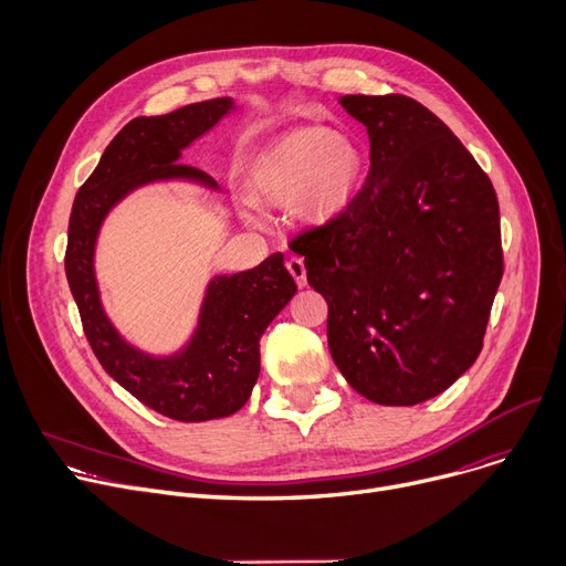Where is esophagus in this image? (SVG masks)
Listing matches in <instances>:
<instances>
[{
    "label": "esophagus",
    "mask_w": 566,
    "mask_h": 566,
    "mask_svg": "<svg viewBox=\"0 0 566 566\" xmlns=\"http://www.w3.org/2000/svg\"><path fill=\"white\" fill-rule=\"evenodd\" d=\"M285 266H287V272L292 274L294 283H297L300 287H304V285H306V266H304V260L297 258V255H292V258H287Z\"/></svg>",
    "instance_id": "1"
}]
</instances>
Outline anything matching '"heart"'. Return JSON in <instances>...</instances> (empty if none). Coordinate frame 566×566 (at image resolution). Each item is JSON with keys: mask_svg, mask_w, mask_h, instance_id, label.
I'll list each match as a JSON object with an SVG mask.
<instances>
[{"mask_svg": "<svg viewBox=\"0 0 566 566\" xmlns=\"http://www.w3.org/2000/svg\"><path fill=\"white\" fill-rule=\"evenodd\" d=\"M366 170L355 140L329 128H300L269 147L255 164L258 198L292 205L313 226L329 223L353 205Z\"/></svg>", "mask_w": 566, "mask_h": 566, "instance_id": "heart-1", "label": "heart"}]
</instances>
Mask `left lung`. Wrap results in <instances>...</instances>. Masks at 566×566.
Masks as SVG:
<instances>
[{
	"label": "left lung",
	"mask_w": 566,
	"mask_h": 566,
	"mask_svg": "<svg viewBox=\"0 0 566 566\" xmlns=\"http://www.w3.org/2000/svg\"><path fill=\"white\" fill-rule=\"evenodd\" d=\"M370 170L338 219L290 241L327 300L329 353L380 406H417L476 361L502 281L500 207L489 175L410 96L347 94Z\"/></svg>",
	"instance_id": "obj_1"
}]
</instances>
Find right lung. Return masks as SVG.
<instances>
[{
	"mask_svg": "<svg viewBox=\"0 0 566 566\" xmlns=\"http://www.w3.org/2000/svg\"><path fill=\"white\" fill-rule=\"evenodd\" d=\"M232 111V98L223 96L128 122L80 186L69 221L66 279L96 359L143 406L177 421L221 419L247 406L260 375V338L297 283L283 253L249 272L213 276L193 336L177 353L156 357L130 345L107 317L94 269L96 239L111 209L140 186L179 179L219 191L209 175L179 158Z\"/></svg>",
	"mask_w": 566,
	"mask_h": 566,
	"instance_id": "right-lung-1",
	"label": "right lung"
}]
</instances>
